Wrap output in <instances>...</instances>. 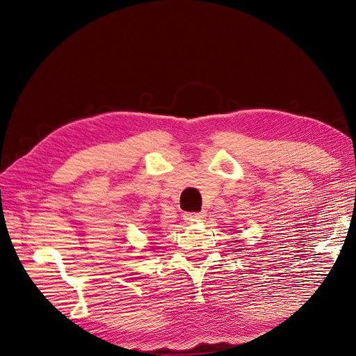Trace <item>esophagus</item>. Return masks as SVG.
Instances as JSON below:
<instances>
[{"label": "esophagus", "mask_w": 356, "mask_h": 356, "mask_svg": "<svg viewBox=\"0 0 356 356\" xmlns=\"http://www.w3.org/2000/svg\"><path fill=\"white\" fill-rule=\"evenodd\" d=\"M204 216H205L204 213H184L183 220L188 222H193V221H200Z\"/></svg>", "instance_id": "esophagus-1"}]
</instances>
